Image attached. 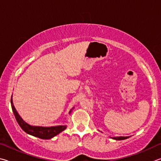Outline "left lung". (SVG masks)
Wrapping results in <instances>:
<instances>
[{
    "instance_id": "8db88e82",
    "label": "left lung",
    "mask_w": 161,
    "mask_h": 161,
    "mask_svg": "<svg viewBox=\"0 0 161 161\" xmlns=\"http://www.w3.org/2000/svg\"><path fill=\"white\" fill-rule=\"evenodd\" d=\"M110 138L112 139L120 141V140H125V139H128V138H129V136H114V137H110Z\"/></svg>"
}]
</instances>
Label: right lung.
Wrapping results in <instances>:
<instances>
[{
	"instance_id": "1",
	"label": "right lung",
	"mask_w": 161,
	"mask_h": 161,
	"mask_svg": "<svg viewBox=\"0 0 161 161\" xmlns=\"http://www.w3.org/2000/svg\"><path fill=\"white\" fill-rule=\"evenodd\" d=\"M11 107L13 112V114L15 115V119L18 122V125L22 128V130L26 132L27 134L32 135L33 136L42 139H50L56 136V135L60 134L61 132L64 131L66 129V125H58L54 126H32L30 125L22 119V117L19 116L18 112H17L15 106L13 105V95L11 97L10 100ZM74 109V107L69 111V114L71 113L72 109Z\"/></svg>"
}]
</instances>
